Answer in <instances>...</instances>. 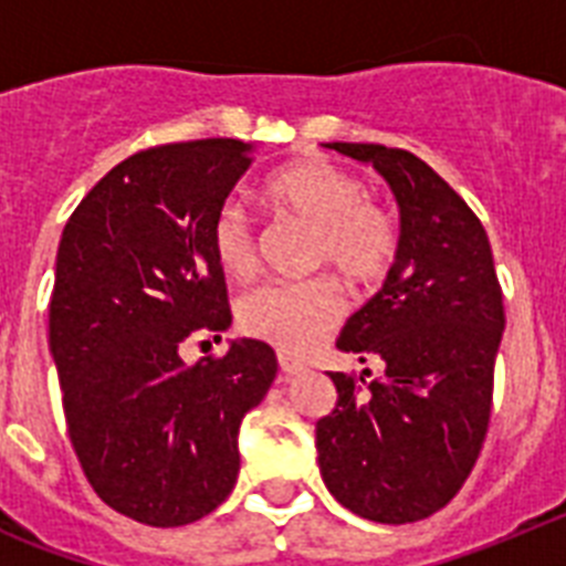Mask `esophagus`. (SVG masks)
Wrapping results in <instances>:
<instances>
[{
	"instance_id": "34e87169",
	"label": "esophagus",
	"mask_w": 566,
	"mask_h": 566,
	"mask_svg": "<svg viewBox=\"0 0 566 566\" xmlns=\"http://www.w3.org/2000/svg\"><path fill=\"white\" fill-rule=\"evenodd\" d=\"M277 365H280V374H283V377H294V374L306 371V365L297 363V359H292V357H286V354H280Z\"/></svg>"
}]
</instances>
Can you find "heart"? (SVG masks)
I'll return each mask as SVG.
<instances>
[{
	"instance_id": "heart-1",
	"label": "heart",
	"mask_w": 566,
	"mask_h": 566,
	"mask_svg": "<svg viewBox=\"0 0 566 566\" xmlns=\"http://www.w3.org/2000/svg\"><path fill=\"white\" fill-rule=\"evenodd\" d=\"M266 198L314 232L312 269H334L357 289L377 286L399 252V229L388 209L368 198L357 175L328 161H297L266 181ZM212 254L227 277L258 272V232L238 201H223L212 218ZM345 312L343 292L328 277L266 283L238 303V326L280 352L303 354L332 332Z\"/></svg>"
}]
</instances>
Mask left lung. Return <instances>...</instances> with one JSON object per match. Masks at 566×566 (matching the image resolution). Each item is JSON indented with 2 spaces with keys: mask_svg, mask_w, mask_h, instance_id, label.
Returning a JSON list of instances; mask_svg holds the SVG:
<instances>
[{
  "mask_svg": "<svg viewBox=\"0 0 566 566\" xmlns=\"http://www.w3.org/2000/svg\"><path fill=\"white\" fill-rule=\"evenodd\" d=\"M382 175L399 207V252L382 289L348 317L339 352L382 363L332 371L337 405L317 422L328 493L357 516L408 524L451 502L482 451L502 286L473 209L422 158L382 144H326Z\"/></svg>",
  "mask_w": 566,
  "mask_h": 566,
  "instance_id": "obj_1",
  "label": "left lung"
}]
</instances>
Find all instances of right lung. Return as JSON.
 Returning a JSON list of instances; mask_svg holds the SVG:
<instances>
[{"label":"right lung","instance_id":"1","mask_svg":"<svg viewBox=\"0 0 566 566\" xmlns=\"http://www.w3.org/2000/svg\"><path fill=\"white\" fill-rule=\"evenodd\" d=\"M252 144H164L109 169L70 214L50 297V354L67 433L104 504L181 527L238 482L240 422L277 374L260 339L223 357L181 359L189 337L232 326L212 218Z\"/></svg>","mask_w":566,"mask_h":566}]
</instances>
